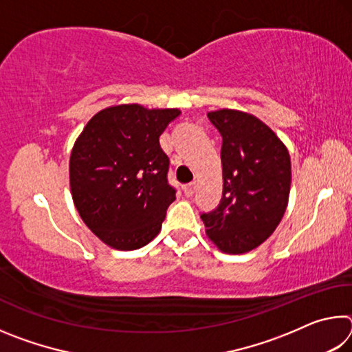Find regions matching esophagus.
<instances>
[{
  "label": "esophagus",
  "instance_id": "1",
  "mask_svg": "<svg viewBox=\"0 0 352 352\" xmlns=\"http://www.w3.org/2000/svg\"><path fill=\"white\" fill-rule=\"evenodd\" d=\"M195 186H197V184H195V182H192V183H188V184H184V186H183L184 194H186L188 197H190V195H192V194L195 192Z\"/></svg>",
  "mask_w": 352,
  "mask_h": 352
}]
</instances>
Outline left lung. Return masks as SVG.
Here are the masks:
<instances>
[{"label": "left lung", "instance_id": "1", "mask_svg": "<svg viewBox=\"0 0 352 352\" xmlns=\"http://www.w3.org/2000/svg\"><path fill=\"white\" fill-rule=\"evenodd\" d=\"M222 135L223 192L216 210L201 214L206 236L226 254L248 253L276 230L289 204L292 166L284 142L250 113H208Z\"/></svg>", "mask_w": 352, "mask_h": 352}]
</instances>
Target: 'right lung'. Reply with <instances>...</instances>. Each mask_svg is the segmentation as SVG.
<instances>
[{
	"label": "right lung",
	"instance_id": "1",
	"mask_svg": "<svg viewBox=\"0 0 352 352\" xmlns=\"http://www.w3.org/2000/svg\"><path fill=\"white\" fill-rule=\"evenodd\" d=\"M178 109L121 104L98 111L77 136L69 157V188L77 212L107 245L130 252L162 230L175 200L169 158L160 135Z\"/></svg>",
	"mask_w": 352,
	"mask_h": 352
}]
</instances>
